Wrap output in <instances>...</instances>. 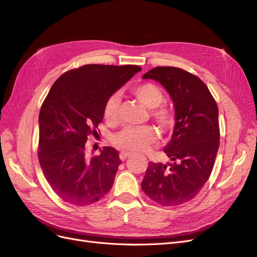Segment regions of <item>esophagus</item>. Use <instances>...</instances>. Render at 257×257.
I'll use <instances>...</instances> for the list:
<instances>
[{"label":"esophagus","mask_w":257,"mask_h":257,"mask_svg":"<svg viewBox=\"0 0 257 257\" xmlns=\"http://www.w3.org/2000/svg\"><path fill=\"white\" fill-rule=\"evenodd\" d=\"M131 155V153L130 152H124V151H122L121 153H120V159H121V161H125L128 157Z\"/></svg>","instance_id":"obj_1"}]
</instances>
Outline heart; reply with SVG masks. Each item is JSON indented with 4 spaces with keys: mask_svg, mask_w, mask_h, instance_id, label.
Listing matches in <instances>:
<instances>
[{
    "mask_svg": "<svg viewBox=\"0 0 257 257\" xmlns=\"http://www.w3.org/2000/svg\"><path fill=\"white\" fill-rule=\"evenodd\" d=\"M141 102L150 109L151 119L163 130H168L175 122V112L169 105L162 103L164 99L162 89L153 82H142L131 89ZM121 99L118 94H112L106 99L103 108L105 121L114 125L119 122ZM157 141V132L150 125L133 127L128 126L112 136V144L123 151L141 152Z\"/></svg>",
    "mask_w": 257,
    "mask_h": 257,
    "instance_id": "b5f03b06",
    "label": "heart"
}]
</instances>
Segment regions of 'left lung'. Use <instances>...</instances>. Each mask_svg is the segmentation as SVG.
<instances>
[{
	"label": "left lung",
	"mask_w": 257,
	"mask_h": 257,
	"mask_svg": "<svg viewBox=\"0 0 257 257\" xmlns=\"http://www.w3.org/2000/svg\"><path fill=\"white\" fill-rule=\"evenodd\" d=\"M144 78L159 81L172 96L176 125L164 149L173 163L150 162L142 189L161 206L182 205L197 195L211 175L220 146L219 108L207 85L182 68L158 66Z\"/></svg>",
	"instance_id": "left-lung-1"
}]
</instances>
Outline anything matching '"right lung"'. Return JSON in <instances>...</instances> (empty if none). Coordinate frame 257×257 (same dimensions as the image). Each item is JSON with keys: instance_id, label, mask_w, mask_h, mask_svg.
Returning <instances> with one entry per match:
<instances>
[{"instance_id": "obj_1", "label": "right lung", "mask_w": 257, "mask_h": 257, "mask_svg": "<svg viewBox=\"0 0 257 257\" xmlns=\"http://www.w3.org/2000/svg\"><path fill=\"white\" fill-rule=\"evenodd\" d=\"M141 69L87 64L69 69L52 84L38 119V161L46 180L65 203L91 205L110 191L121 164L119 152L104 147L90 159L85 143L97 134L106 99Z\"/></svg>"}]
</instances>
